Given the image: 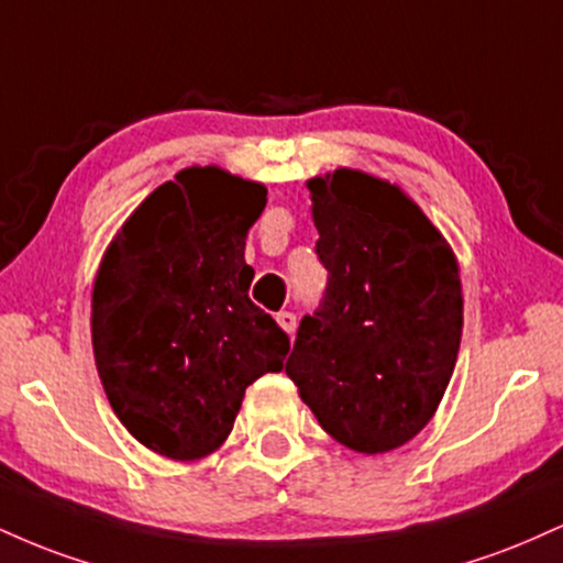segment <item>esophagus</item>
<instances>
[{
    "mask_svg": "<svg viewBox=\"0 0 563 563\" xmlns=\"http://www.w3.org/2000/svg\"><path fill=\"white\" fill-rule=\"evenodd\" d=\"M277 325H280L288 335H294L296 333V314L294 312H277Z\"/></svg>",
    "mask_w": 563,
    "mask_h": 563,
    "instance_id": "1",
    "label": "esophagus"
}]
</instances>
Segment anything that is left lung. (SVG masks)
<instances>
[{
    "mask_svg": "<svg viewBox=\"0 0 563 563\" xmlns=\"http://www.w3.org/2000/svg\"><path fill=\"white\" fill-rule=\"evenodd\" d=\"M307 187L328 286L301 318L286 373L335 442L397 450L431 421L455 371V254L397 185L335 169Z\"/></svg>",
    "mask_w": 563,
    "mask_h": 563,
    "instance_id": "1",
    "label": "left lung"
}]
</instances>
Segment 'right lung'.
<instances>
[{"mask_svg": "<svg viewBox=\"0 0 563 563\" xmlns=\"http://www.w3.org/2000/svg\"><path fill=\"white\" fill-rule=\"evenodd\" d=\"M267 187L190 166L137 206L108 245L92 290V349L126 431L172 461L230 437L243 394L283 371L290 341L249 299L245 235Z\"/></svg>", "mask_w": 563, "mask_h": 563, "instance_id": "right-lung-1", "label": "right lung"}]
</instances>
